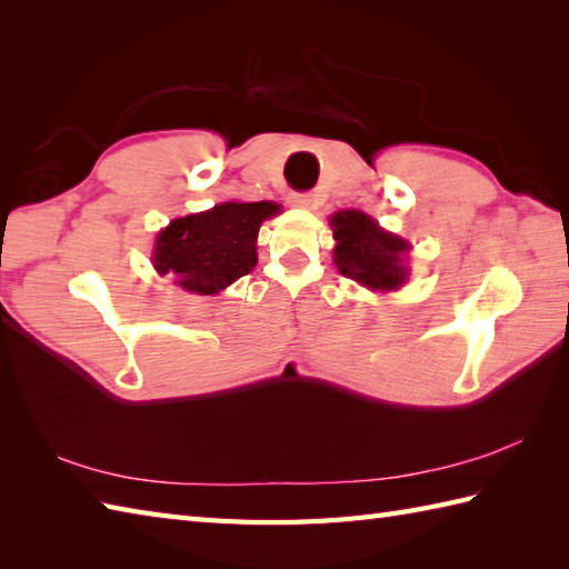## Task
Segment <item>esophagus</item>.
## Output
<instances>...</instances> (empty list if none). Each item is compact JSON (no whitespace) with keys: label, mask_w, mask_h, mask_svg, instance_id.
Masks as SVG:
<instances>
[{"label":"esophagus","mask_w":569,"mask_h":569,"mask_svg":"<svg viewBox=\"0 0 569 569\" xmlns=\"http://www.w3.org/2000/svg\"><path fill=\"white\" fill-rule=\"evenodd\" d=\"M288 202H291L293 208H303V210H310L312 204H316V198H312L310 192H291V198H288Z\"/></svg>","instance_id":"obj_1"}]
</instances>
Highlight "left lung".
<instances>
[{
  "mask_svg": "<svg viewBox=\"0 0 569 569\" xmlns=\"http://www.w3.org/2000/svg\"><path fill=\"white\" fill-rule=\"evenodd\" d=\"M330 224L337 241L332 259L342 276L371 291H396L406 283V253L410 249L406 239L386 232L377 220L359 210L335 212Z\"/></svg>",
  "mask_w": 569,
  "mask_h": 569,
  "instance_id": "8db88e82",
  "label": "left lung"
}]
</instances>
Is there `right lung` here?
<instances>
[{"label":"right lung","mask_w":569,"mask_h":569,"mask_svg":"<svg viewBox=\"0 0 569 569\" xmlns=\"http://www.w3.org/2000/svg\"><path fill=\"white\" fill-rule=\"evenodd\" d=\"M278 212L276 202L261 200L178 217L156 237L153 269L188 293H220L257 266L259 227Z\"/></svg>","instance_id":"1"}]
</instances>
